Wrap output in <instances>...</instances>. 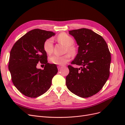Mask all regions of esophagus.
<instances>
[{
    "mask_svg": "<svg viewBox=\"0 0 125 125\" xmlns=\"http://www.w3.org/2000/svg\"><path fill=\"white\" fill-rule=\"evenodd\" d=\"M62 68V66H57V68L58 70H60L61 69V68Z\"/></svg>",
    "mask_w": 125,
    "mask_h": 125,
    "instance_id": "1",
    "label": "esophagus"
}]
</instances>
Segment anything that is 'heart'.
I'll list each match as a JSON object with an SVG mask.
<instances>
[{"mask_svg":"<svg viewBox=\"0 0 125 125\" xmlns=\"http://www.w3.org/2000/svg\"><path fill=\"white\" fill-rule=\"evenodd\" d=\"M57 39L60 42L66 45V52H68L71 55H73L75 54V50L73 46L74 41L73 37L65 33H62L57 36ZM43 48L47 55H50L52 54L54 48L53 39L52 38H49L45 40L43 44ZM49 60L52 63L62 66L70 61V55L69 54H67L63 56L54 55L51 56Z\"/></svg>","mask_w":125,"mask_h":125,"instance_id":"obj_1","label":"heart"}]
</instances>
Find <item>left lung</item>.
Masks as SVG:
<instances>
[{
    "label": "left lung",
    "instance_id": "obj_1",
    "mask_svg": "<svg viewBox=\"0 0 125 125\" xmlns=\"http://www.w3.org/2000/svg\"><path fill=\"white\" fill-rule=\"evenodd\" d=\"M79 45L78 53L73 65L68 66L69 73L66 84L70 91L78 96L89 97L99 92L110 74L111 52L101 35L91 30L82 28L69 31Z\"/></svg>",
    "mask_w": 125,
    "mask_h": 125
}]
</instances>
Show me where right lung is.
<instances>
[{
  "label": "right lung",
  "mask_w": 125,
  "mask_h": 125,
  "mask_svg": "<svg viewBox=\"0 0 125 125\" xmlns=\"http://www.w3.org/2000/svg\"><path fill=\"white\" fill-rule=\"evenodd\" d=\"M55 34L51 31L34 29L19 39L11 48L8 65L11 80L26 96L35 98L45 93L57 73L56 65L47 62L43 48L45 40ZM39 63L45 65L44 70L37 68Z\"/></svg>",
  "instance_id": "obj_1"
}]
</instances>
